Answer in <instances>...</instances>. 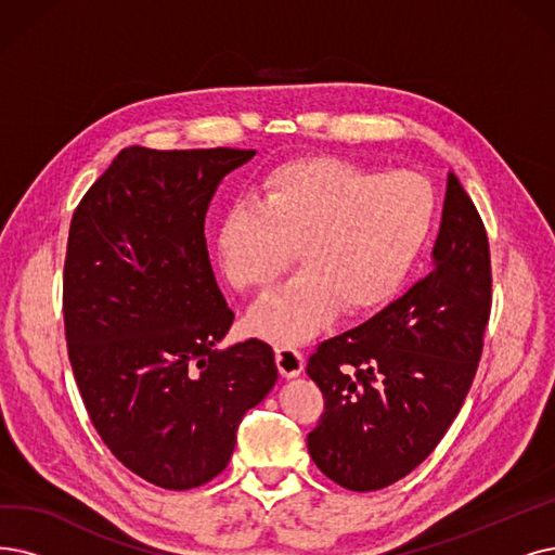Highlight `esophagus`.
<instances>
[{
  "label": "esophagus",
  "instance_id": "1",
  "mask_svg": "<svg viewBox=\"0 0 555 555\" xmlns=\"http://www.w3.org/2000/svg\"><path fill=\"white\" fill-rule=\"evenodd\" d=\"M275 362L280 373L284 378H296V375L302 371L305 360H302V352L289 344H282L275 346Z\"/></svg>",
  "mask_w": 555,
  "mask_h": 555
}]
</instances>
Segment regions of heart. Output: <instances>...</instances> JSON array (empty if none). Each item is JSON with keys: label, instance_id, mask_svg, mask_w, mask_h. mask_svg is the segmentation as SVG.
Instances as JSON below:
<instances>
[{"label": "heart", "instance_id": "1", "mask_svg": "<svg viewBox=\"0 0 555 555\" xmlns=\"http://www.w3.org/2000/svg\"><path fill=\"white\" fill-rule=\"evenodd\" d=\"M437 197L424 177L383 175L335 157L298 159L266 177L257 203L220 220V269L241 294L261 296L292 266L300 273L250 314L273 341H300L335 317L385 302L424 250Z\"/></svg>", "mask_w": 555, "mask_h": 555}]
</instances>
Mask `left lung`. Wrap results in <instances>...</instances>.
Here are the masks:
<instances>
[{"mask_svg":"<svg viewBox=\"0 0 555 555\" xmlns=\"http://www.w3.org/2000/svg\"><path fill=\"white\" fill-rule=\"evenodd\" d=\"M490 309V241L451 172L430 273L309 354L307 375L325 403L307 435L317 467L352 492L383 490L416 469L472 389Z\"/></svg>","mask_w":555,"mask_h":555,"instance_id":"obj_1","label":"left lung"}]
</instances>
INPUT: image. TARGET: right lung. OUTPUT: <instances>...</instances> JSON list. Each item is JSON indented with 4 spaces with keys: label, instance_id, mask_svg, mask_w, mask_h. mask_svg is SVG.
<instances>
[{
    "label": "right lung",
    "instance_id": "add662e5",
    "mask_svg": "<svg viewBox=\"0 0 555 555\" xmlns=\"http://www.w3.org/2000/svg\"><path fill=\"white\" fill-rule=\"evenodd\" d=\"M255 150L125 147L77 205L63 323L98 435L129 472L191 490L228 467L243 414L278 380L273 348L225 350L234 312L211 271L205 216Z\"/></svg>",
    "mask_w": 555,
    "mask_h": 555
}]
</instances>
